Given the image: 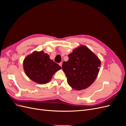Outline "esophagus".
I'll return each mask as SVG.
<instances>
[{"instance_id": "obj_1", "label": "esophagus", "mask_w": 126, "mask_h": 126, "mask_svg": "<svg viewBox=\"0 0 126 126\" xmlns=\"http://www.w3.org/2000/svg\"><path fill=\"white\" fill-rule=\"evenodd\" d=\"M59 64V65H60L61 67H62V63H60Z\"/></svg>"}]
</instances>
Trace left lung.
<instances>
[{
	"label": "left lung",
	"instance_id": "obj_1",
	"mask_svg": "<svg viewBox=\"0 0 126 126\" xmlns=\"http://www.w3.org/2000/svg\"><path fill=\"white\" fill-rule=\"evenodd\" d=\"M68 57V60L63 62L62 65L68 83L76 90L87 88L97 77L101 64L100 60L84 46L75 49Z\"/></svg>",
	"mask_w": 126,
	"mask_h": 126
}]
</instances>
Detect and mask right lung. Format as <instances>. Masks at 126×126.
I'll use <instances>...</instances> for the list:
<instances>
[{
    "instance_id": "1",
    "label": "right lung",
    "mask_w": 126,
    "mask_h": 126,
    "mask_svg": "<svg viewBox=\"0 0 126 126\" xmlns=\"http://www.w3.org/2000/svg\"><path fill=\"white\" fill-rule=\"evenodd\" d=\"M61 68L59 64L50 59L49 56L43 51L33 52L24 60V69L27 76L40 84L48 83L52 75Z\"/></svg>"
}]
</instances>
